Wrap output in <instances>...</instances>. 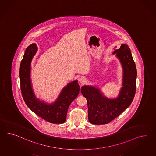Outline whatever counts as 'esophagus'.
Returning <instances> with one entry per match:
<instances>
[{
  "label": "esophagus",
  "mask_w": 156,
  "mask_h": 156,
  "mask_svg": "<svg viewBox=\"0 0 156 156\" xmlns=\"http://www.w3.org/2000/svg\"><path fill=\"white\" fill-rule=\"evenodd\" d=\"M85 78L84 77H81L80 79H79V82H80V83H81V84H83L84 82L85 81Z\"/></svg>",
  "instance_id": "1"
}]
</instances>
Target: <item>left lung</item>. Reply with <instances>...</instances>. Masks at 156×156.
Returning <instances> with one entry per match:
<instances>
[{
    "instance_id": "8db88e82",
    "label": "left lung",
    "mask_w": 156,
    "mask_h": 156,
    "mask_svg": "<svg viewBox=\"0 0 156 156\" xmlns=\"http://www.w3.org/2000/svg\"><path fill=\"white\" fill-rule=\"evenodd\" d=\"M113 54L120 61L123 69L122 87L115 98L104 96L99 88L84 85L81 88L82 94L87 100L88 119L93 124L108 123L120 115L132 103L135 94L137 70L131 50L127 44L114 48Z\"/></svg>"
}]
</instances>
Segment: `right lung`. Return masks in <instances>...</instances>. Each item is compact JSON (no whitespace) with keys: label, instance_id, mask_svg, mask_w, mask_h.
<instances>
[{"label":"right lung","instance_id":"1","mask_svg":"<svg viewBox=\"0 0 156 156\" xmlns=\"http://www.w3.org/2000/svg\"><path fill=\"white\" fill-rule=\"evenodd\" d=\"M38 48L35 44L29 45L24 53L20 67V87L26 105L32 112L44 120L54 124L63 123L66 120L68 108L80 92L77 80L68 83L62 90L54 102L48 104L37 98L30 79L31 63Z\"/></svg>","mask_w":156,"mask_h":156}]
</instances>
